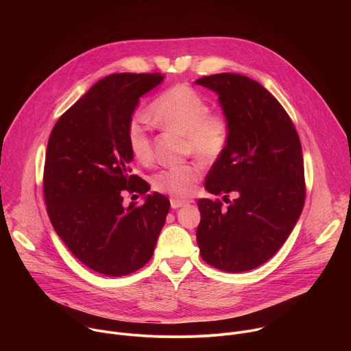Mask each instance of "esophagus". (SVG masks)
Segmentation results:
<instances>
[{
	"label": "esophagus",
	"mask_w": 351,
	"mask_h": 351,
	"mask_svg": "<svg viewBox=\"0 0 351 351\" xmlns=\"http://www.w3.org/2000/svg\"><path fill=\"white\" fill-rule=\"evenodd\" d=\"M187 204H189V202H184V199H179V198H175V197L171 198V207H172L173 210H178V208L184 207V206H187Z\"/></svg>",
	"instance_id": "1"
}]
</instances>
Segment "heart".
Instances as JSON below:
<instances>
[{"instance_id":"obj_1","label":"heart","mask_w":351,"mask_h":351,"mask_svg":"<svg viewBox=\"0 0 351 351\" xmlns=\"http://www.w3.org/2000/svg\"><path fill=\"white\" fill-rule=\"evenodd\" d=\"M148 117L156 126L183 136L184 154L207 164L219 158L229 138L226 117L210 112L207 99L187 84H176L161 93L149 107ZM126 137L130 153L137 161L152 160L153 141L148 121L143 115H136L129 122ZM199 176L202 168L197 164L178 165L158 172L153 178V186L175 198H184L193 194Z\"/></svg>"}]
</instances>
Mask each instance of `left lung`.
Masks as SVG:
<instances>
[{"label": "left lung", "mask_w": 351, "mask_h": 351, "mask_svg": "<svg viewBox=\"0 0 351 351\" xmlns=\"http://www.w3.org/2000/svg\"><path fill=\"white\" fill-rule=\"evenodd\" d=\"M218 95L229 122L223 153L207 175L211 194L233 193L228 208L198 199L197 244L203 260L225 272L254 269L282 247L304 207L302 144L289 115L258 82L218 73L194 82Z\"/></svg>", "instance_id": "obj_1"}]
</instances>
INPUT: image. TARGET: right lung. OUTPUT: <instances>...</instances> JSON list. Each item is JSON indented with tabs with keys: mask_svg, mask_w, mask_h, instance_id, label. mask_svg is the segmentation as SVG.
Returning <instances> with one entry per match:
<instances>
[{
	"mask_svg": "<svg viewBox=\"0 0 351 351\" xmlns=\"http://www.w3.org/2000/svg\"><path fill=\"white\" fill-rule=\"evenodd\" d=\"M161 73H115L97 82L56 123L44 165V198L57 234L90 269L125 276L144 267L169 213V199L129 175L128 125ZM122 189L145 194L123 207Z\"/></svg>",
	"mask_w": 351,
	"mask_h": 351,
	"instance_id": "1",
	"label": "right lung"
}]
</instances>
